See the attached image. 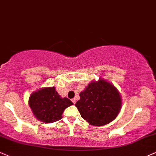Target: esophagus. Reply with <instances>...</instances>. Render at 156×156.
I'll return each instance as SVG.
<instances>
[{"label": "esophagus", "mask_w": 156, "mask_h": 156, "mask_svg": "<svg viewBox=\"0 0 156 156\" xmlns=\"http://www.w3.org/2000/svg\"><path fill=\"white\" fill-rule=\"evenodd\" d=\"M72 103H74V104H75V103H76V99H75V98H73L72 100Z\"/></svg>", "instance_id": "1"}]
</instances>
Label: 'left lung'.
Instances as JSON below:
<instances>
[{
    "label": "left lung",
    "instance_id": "left-lung-1",
    "mask_svg": "<svg viewBox=\"0 0 156 156\" xmlns=\"http://www.w3.org/2000/svg\"><path fill=\"white\" fill-rule=\"evenodd\" d=\"M80 96L75 106L82 118L94 126H103L112 122L122 106L118 90L102 79L90 83Z\"/></svg>",
    "mask_w": 156,
    "mask_h": 156
}]
</instances>
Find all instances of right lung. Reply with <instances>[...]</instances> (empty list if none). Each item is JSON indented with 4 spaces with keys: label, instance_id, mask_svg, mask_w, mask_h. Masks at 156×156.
Segmentation results:
<instances>
[{
    "label": "right lung",
    "instance_id": "1",
    "mask_svg": "<svg viewBox=\"0 0 156 156\" xmlns=\"http://www.w3.org/2000/svg\"><path fill=\"white\" fill-rule=\"evenodd\" d=\"M29 104L37 119L45 123H53L62 119L63 111L73 103L67 98H62L55 87H52L32 93Z\"/></svg>",
    "mask_w": 156,
    "mask_h": 156
}]
</instances>
